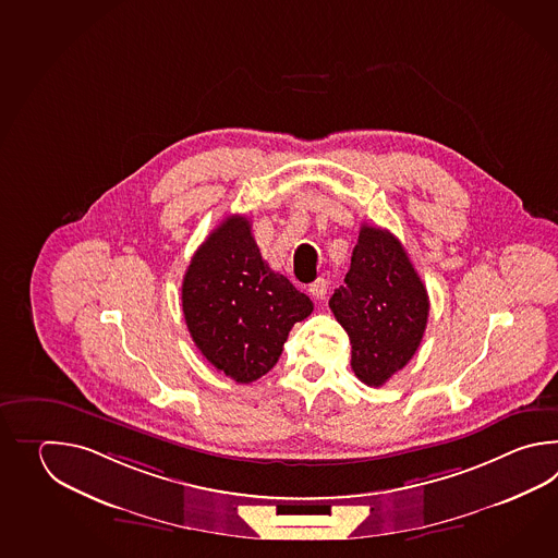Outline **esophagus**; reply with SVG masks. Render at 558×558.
<instances>
[{
  "label": "esophagus",
  "instance_id": "1",
  "mask_svg": "<svg viewBox=\"0 0 558 558\" xmlns=\"http://www.w3.org/2000/svg\"><path fill=\"white\" fill-rule=\"evenodd\" d=\"M327 291H329V283L325 279H317L315 283L308 284V293L315 299H325Z\"/></svg>",
  "mask_w": 558,
  "mask_h": 558
}]
</instances>
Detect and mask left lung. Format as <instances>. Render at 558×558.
<instances>
[{
    "instance_id": "obj_1",
    "label": "left lung",
    "mask_w": 558,
    "mask_h": 558,
    "mask_svg": "<svg viewBox=\"0 0 558 558\" xmlns=\"http://www.w3.org/2000/svg\"><path fill=\"white\" fill-rule=\"evenodd\" d=\"M344 287L329 307L351 341V368L368 387H380L413 359L427 329L425 284L387 229L363 226Z\"/></svg>"
}]
</instances>
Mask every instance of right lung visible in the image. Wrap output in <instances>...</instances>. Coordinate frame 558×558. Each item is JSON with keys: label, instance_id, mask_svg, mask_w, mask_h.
<instances>
[{"label": "right lung", "instance_id": "1", "mask_svg": "<svg viewBox=\"0 0 558 558\" xmlns=\"http://www.w3.org/2000/svg\"><path fill=\"white\" fill-rule=\"evenodd\" d=\"M193 343L217 371L253 383L279 361L313 301L265 263L243 215H229L191 257L181 287Z\"/></svg>", "mask_w": 558, "mask_h": 558}]
</instances>
